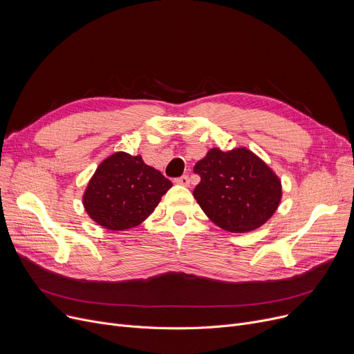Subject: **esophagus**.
<instances>
[{"instance_id": "34e87169", "label": "esophagus", "mask_w": 354, "mask_h": 354, "mask_svg": "<svg viewBox=\"0 0 354 354\" xmlns=\"http://www.w3.org/2000/svg\"><path fill=\"white\" fill-rule=\"evenodd\" d=\"M175 183H176V185H182V187H189V176L183 175V176H180V178H176V179H175Z\"/></svg>"}]
</instances>
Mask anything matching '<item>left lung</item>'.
Masks as SVG:
<instances>
[{
  "mask_svg": "<svg viewBox=\"0 0 354 354\" xmlns=\"http://www.w3.org/2000/svg\"><path fill=\"white\" fill-rule=\"evenodd\" d=\"M194 196L215 225L244 234L263 227L283 198L281 179L247 147H212L195 167Z\"/></svg>",
  "mask_w": 354,
  "mask_h": 354,
  "instance_id": "8db88e82",
  "label": "left lung"
}]
</instances>
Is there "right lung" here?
<instances>
[{
    "mask_svg": "<svg viewBox=\"0 0 354 354\" xmlns=\"http://www.w3.org/2000/svg\"><path fill=\"white\" fill-rule=\"evenodd\" d=\"M172 182L142 156L116 152L100 162L83 194V207L97 225L126 231L151 215Z\"/></svg>",
    "mask_w": 354,
    "mask_h": 354,
    "instance_id": "add662e5",
    "label": "right lung"
}]
</instances>
